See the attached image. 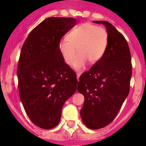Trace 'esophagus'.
<instances>
[{
    "instance_id": "esophagus-1",
    "label": "esophagus",
    "mask_w": 146,
    "mask_h": 146,
    "mask_svg": "<svg viewBox=\"0 0 146 146\" xmlns=\"http://www.w3.org/2000/svg\"><path fill=\"white\" fill-rule=\"evenodd\" d=\"M80 73H77V79H78V80H79V78H80Z\"/></svg>"
}]
</instances>
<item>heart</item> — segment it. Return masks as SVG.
<instances>
[{
    "label": "heart",
    "instance_id": "obj_1",
    "mask_svg": "<svg viewBox=\"0 0 146 146\" xmlns=\"http://www.w3.org/2000/svg\"><path fill=\"white\" fill-rule=\"evenodd\" d=\"M108 42V34L104 27L88 23H82L75 27L68 38L60 42L58 47L64 60L67 64L73 65L77 56L74 67L82 71L89 61L95 64L104 54Z\"/></svg>",
    "mask_w": 146,
    "mask_h": 146
}]
</instances>
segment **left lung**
Listing matches in <instances>:
<instances>
[{
	"instance_id": "obj_1",
	"label": "left lung",
	"mask_w": 146,
	"mask_h": 146,
	"mask_svg": "<svg viewBox=\"0 0 146 146\" xmlns=\"http://www.w3.org/2000/svg\"><path fill=\"white\" fill-rule=\"evenodd\" d=\"M106 27L108 42L104 54L78 82V90L84 96L80 110L87 128L95 130L113 121L130 91L131 55L121 33L107 21H95Z\"/></svg>"
}]
</instances>
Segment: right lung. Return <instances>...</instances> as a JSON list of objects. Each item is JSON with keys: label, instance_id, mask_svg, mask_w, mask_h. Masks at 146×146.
I'll use <instances>...</instances> for the list:
<instances>
[{"label": "right lung", "instance_id": "obj_1", "mask_svg": "<svg viewBox=\"0 0 146 146\" xmlns=\"http://www.w3.org/2000/svg\"><path fill=\"white\" fill-rule=\"evenodd\" d=\"M76 23L73 18H46L30 32L22 47L17 68L20 98L31 121L41 128L59 123L65 102L76 91V74L58 47Z\"/></svg>", "mask_w": 146, "mask_h": 146}]
</instances>
